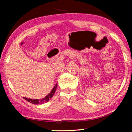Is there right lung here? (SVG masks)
I'll list each match as a JSON object with an SVG mask.
<instances>
[{"instance_id":"obj_1","label":"right lung","mask_w":132,"mask_h":132,"mask_svg":"<svg viewBox=\"0 0 132 132\" xmlns=\"http://www.w3.org/2000/svg\"><path fill=\"white\" fill-rule=\"evenodd\" d=\"M57 84H56L55 86H54V88H53V89L51 91V92H50V93L48 94L47 96H46L44 98H43L42 99H34L33 100V99L28 98H26V97H23V98L28 101V102H30V103L35 104H42V103H44L47 102L48 100H50V99L53 97L54 94H55L56 91V89L57 88Z\"/></svg>"}]
</instances>
